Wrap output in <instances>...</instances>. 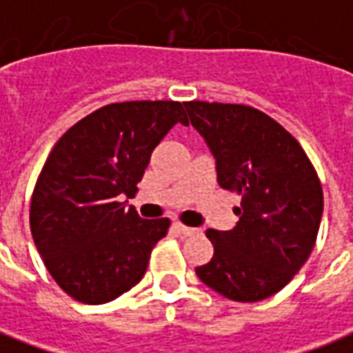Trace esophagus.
Masks as SVG:
<instances>
[{
  "label": "esophagus",
  "instance_id": "1",
  "mask_svg": "<svg viewBox=\"0 0 353 353\" xmlns=\"http://www.w3.org/2000/svg\"><path fill=\"white\" fill-rule=\"evenodd\" d=\"M174 229L177 232H181V234H192V232H196V229H191V227H187L183 223H174Z\"/></svg>",
  "mask_w": 353,
  "mask_h": 353
}]
</instances>
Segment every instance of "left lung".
<instances>
[{"label":"left lung","mask_w":353,"mask_h":353,"mask_svg":"<svg viewBox=\"0 0 353 353\" xmlns=\"http://www.w3.org/2000/svg\"><path fill=\"white\" fill-rule=\"evenodd\" d=\"M204 136L217 181L242 196L232 230L208 229L214 257L196 276L223 296L257 303L278 293L308 261L323 214L318 172L272 117L242 103L185 101Z\"/></svg>","instance_id":"8db88e82"}]
</instances>
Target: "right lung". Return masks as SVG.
<instances>
[{
	"instance_id": "right-lung-1",
	"label": "right lung",
	"mask_w": 353,
	"mask_h": 353,
	"mask_svg": "<svg viewBox=\"0 0 353 353\" xmlns=\"http://www.w3.org/2000/svg\"><path fill=\"white\" fill-rule=\"evenodd\" d=\"M176 123L174 100L117 101L81 119L58 139L30 200V229L43 263L68 295L103 304L143 278L168 217L141 219L134 196L153 149Z\"/></svg>"
}]
</instances>
